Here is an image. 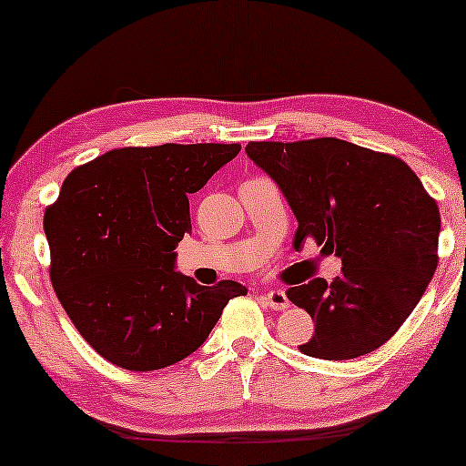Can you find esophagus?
Returning a JSON list of instances; mask_svg holds the SVG:
<instances>
[{
    "label": "esophagus",
    "instance_id": "34e87169",
    "mask_svg": "<svg viewBox=\"0 0 466 466\" xmlns=\"http://www.w3.org/2000/svg\"><path fill=\"white\" fill-rule=\"evenodd\" d=\"M263 299L271 309H286L290 305L289 297H286L284 290H269V292H265Z\"/></svg>",
    "mask_w": 466,
    "mask_h": 466
}]
</instances>
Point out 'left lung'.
Masks as SVG:
<instances>
[{
    "label": "left lung",
    "mask_w": 466,
    "mask_h": 466,
    "mask_svg": "<svg viewBox=\"0 0 466 466\" xmlns=\"http://www.w3.org/2000/svg\"><path fill=\"white\" fill-rule=\"evenodd\" d=\"M246 155L278 184L308 239L341 258L333 282L314 278L289 299L316 322L303 354L365 356L407 320L437 269L441 216L420 177L397 157L337 137L250 142Z\"/></svg>",
    "instance_id": "left-lung-1"
}]
</instances>
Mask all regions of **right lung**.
<instances>
[{"label":"right lung","mask_w":466,"mask_h":466,"mask_svg":"<svg viewBox=\"0 0 466 466\" xmlns=\"http://www.w3.org/2000/svg\"><path fill=\"white\" fill-rule=\"evenodd\" d=\"M239 144H163L110 150L74 169L44 214L50 279L95 352L129 371H155L203 346L233 279L201 286L176 271L190 233L188 195L239 155Z\"/></svg>","instance_id":"1"}]
</instances>
